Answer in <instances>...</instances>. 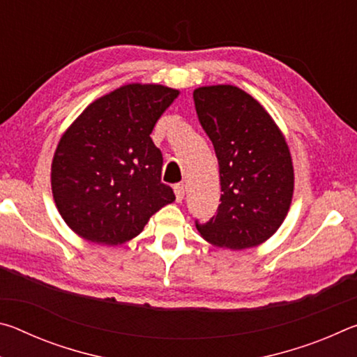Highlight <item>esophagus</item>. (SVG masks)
Wrapping results in <instances>:
<instances>
[{"instance_id": "obj_1", "label": "esophagus", "mask_w": 357, "mask_h": 357, "mask_svg": "<svg viewBox=\"0 0 357 357\" xmlns=\"http://www.w3.org/2000/svg\"><path fill=\"white\" fill-rule=\"evenodd\" d=\"M174 189V195H176V202H183V198L185 195V185L184 184H176L173 187Z\"/></svg>"}]
</instances>
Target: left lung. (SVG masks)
Returning a JSON list of instances; mask_svg holds the SVG:
<instances>
[{"label":"left lung","instance_id":"8db88e82","mask_svg":"<svg viewBox=\"0 0 357 357\" xmlns=\"http://www.w3.org/2000/svg\"><path fill=\"white\" fill-rule=\"evenodd\" d=\"M198 121L219 162L220 204L202 236L241 250L273 236L289 209L294 174L289 149L273 118L243 89L231 84L193 91Z\"/></svg>","mask_w":357,"mask_h":357}]
</instances>
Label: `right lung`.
Returning a JSON list of instances; mask_svg holds the SVG:
<instances>
[{
  "mask_svg": "<svg viewBox=\"0 0 357 357\" xmlns=\"http://www.w3.org/2000/svg\"><path fill=\"white\" fill-rule=\"evenodd\" d=\"M178 94L160 84H128L93 102L63 135L52 190L78 236L126 243L174 200L172 187L160 181L164 157L149 135Z\"/></svg>",
  "mask_w": 357,
  "mask_h": 357,
  "instance_id": "add662e5",
  "label": "right lung"
}]
</instances>
